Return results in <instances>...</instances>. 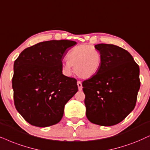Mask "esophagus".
<instances>
[{"label":"esophagus","instance_id":"esophagus-1","mask_svg":"<svg viewBox=\"0 0 150 150\" xmlns=\"http://www.w3.org/2000/svg\"><path fill=\"white\" fill-rule=\"evenodd\" d=\"M77 86H78L79 91L82 90V84H81V81H77Z\"/></svg>","mask_w":150,"mask_h":150}]
</instances>
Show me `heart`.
<instances>
[{"mask_svg":"<svg viewBox=\"0 0 150 150\" xmlns=\"http://www.w3.org/2000/svg\"><path fill=\"white\" fill-rule=\"evenodd\" d=\"M67 61L63 64V72L66 75L72 73L74 66L75 73L79 77L88 79L98 73L101 67L102 57L100 51L91 45H79L67 53Z\"/></svg>","mask_w":150,"mask_h":150,"instance_id":"b5f03b06","label":"heart"}]
</instances>
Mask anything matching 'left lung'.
<instances>
[{
  "label": "left lung",
  "instance_id": "obj_1",
  "mask_svg": "<svg viewBox=\"0 0 150 150\" xmlns=\"http://www.w3.org/2000/svg\"><path fill=\"white\" fill-rule=\"evenodd\" d=\"M102 57L100 71L82 82L86 115L91 122L112 126L136 106L141 82L139 66L128 51L113 44L95 45Z\"/></svg>",
  "mask_w": 150,
  "mask_h": 150
}]
</instances>
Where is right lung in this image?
Returning <instances> with one entry per match:
<instances>
[{
  "label": "right lung",
  "mask_w": 150,
  "mask_h": 150,
  "mask_svg": "<svg viewBox=\"0 0 150 150\" xmlns=\"http://www.w3.org/2000/svg\"><path fill=\"white\" fill-rule=\"evenodd\" d=\"M76 43L43 41L25 49L15 60V107L32 125L46 127L58 123L65 105L78 91L76 79L62 74V60Z\"/></svg>",
  "instance_id": "1"
}]
</instances>
